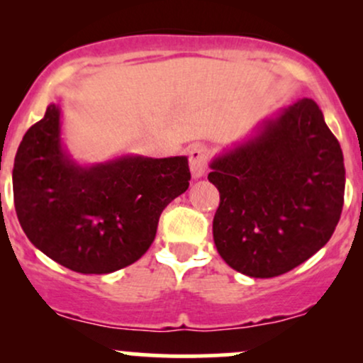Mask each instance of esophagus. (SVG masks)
<instances>
[{
  "instance_id": "esophagus-1",
  "label": "esophagus",
  "mask_w": 363,
  "mask_h": 363,
  "mask_svg": "<svg viewBox=\"0 0 363 363\" xmlns=\"http://www.w3.org/2000/svg\"><path fill=\"white\" fill-rule=\"evenodd\" d=\"M187 155H189V169L193 177L199 179L205 176L208 162L206 148L201 147V145H193V147L187 148Z\"/></svg>"
}]
</instances>
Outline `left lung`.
<instances>
[{"instance_id":"1","label":"left lung","mask_w":363,"mask_h":363,"mask_svg":"<svg viewBox=\"0 0 363 363\" xmlns=\"http://www.w3.org/2000/svg\"><path fill=\"white\" fill-rule=\"evenodd\" d=\"M210 169L220 193L216 251L247 277L273 278L302 264L340 222L343 152L312 99L262 119Z\"/></svg>"}]
</instances>
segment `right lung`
Masks as SVG:
<instances>
[{"mask_svg": "<svg viewBox=\"0 0 363 363\" xmlns=\"http://www.w3.org/2000/svg\"><path fill=\"white\" fill-rule=\"evenodd\" d=\"M189 179L187 157L78 164L62 145L60 104H49L16 152L15 210L45 256L77 273L106 274L148 251L162 211Z\"/></svg>", "mask_w": 363, "mask_h": 363, "instance_id": "1", "label": "right lung"}]
</instances>
